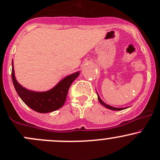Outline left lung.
<instances>
[{
    "label": "left lung",
    "mask_w": 160,
    "mask_h": 160,
    "mask_svg": "<svg viewBox=\"0 0 160 160\" xmlns=\"http://www.w3.org/2000/svg\"><path fill=\"white\" fill-rule=\"evenodd\" d=\"M98 101H99V102L101 103V104H102V105H104V107L107 108H109V109H111V110H114V111H121V110H123V109H124V108H118L111 107V106L108 105V104H106L104 102V101H101V98H100L99 95H98Z\"/></svg>",
    "instance_id": "1"
}]
</instances>
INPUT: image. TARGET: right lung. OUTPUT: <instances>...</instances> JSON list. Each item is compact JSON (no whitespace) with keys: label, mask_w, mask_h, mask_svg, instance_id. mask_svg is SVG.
I'll use <instances>...</instances> for the list:
<instances>
[{"label":"right lung","mask_w":160,"mask_h":160,"mask_svg":"<svg viewBox=\"0 0 160 160\" xmlns=\"http://www.w3.org/2000/svg\"><path fill=\"white\" fill-rule=\"evenodd\" d=\"M80 72L67 76L61 80L55 88L46 92H34L21 86L14 77V69L11 70L13 84L21 99L32 110L39 113H49L60 108L67 100L69 88Z\"/></svg>","instance_id":"right-lung-1"}]
</instances>
